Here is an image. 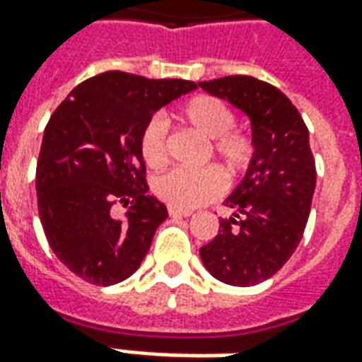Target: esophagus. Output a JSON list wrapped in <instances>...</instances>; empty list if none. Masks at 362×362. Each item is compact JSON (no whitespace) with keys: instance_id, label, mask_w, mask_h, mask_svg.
<instances>
[{"instance_id":"34e87169","label":"esophagus","mask_w":362,"mask_h":362,"mask_svg":"<svg viewBox=\"0 0 362 362\" xmlns=\"http://www.w3.org/2000/svg\"><path fill=\"white\" fill-rule=\"evenodd\" d=\"M168 215H170V217H189L192 211H189V209H176V207H168Z\"/></svg>"}]
</instances>
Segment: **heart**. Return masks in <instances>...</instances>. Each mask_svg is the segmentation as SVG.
Masks as SVG:
<instances>
[{"mask_svg": "<svg viewBox=\"0 0 362 362\" xmlns=\"http://www.w3.org/2000/svg\"><path fill=\"white\" fill-rule=\"evenodd\" d=\"M178 118L207 139L205 157L217 158L225 173L236 178L250 168L256 157V141L250 134L235 129L236 114L217 96L197 95L182 104ZM139 153L149 168H160L168 160V129L160 118H151L139 134ZM225 180L215 166L174 168L158 176L153 189L160 202L176 209H194L209 204L223 192Z\"/></svg>", "mask_w": 362, "mask_h": 362, "instance_id": "heart-1", "label": "heart"}]
</instances>
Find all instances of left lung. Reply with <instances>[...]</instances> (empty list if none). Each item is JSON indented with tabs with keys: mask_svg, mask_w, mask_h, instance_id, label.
Listing matches in <instances>:
<instances>
[{
	"mask_svg": "<svg viewBox=\"0 0 362 362\" xmlns=\"http://www.w3.org/2000/svg\"><path fill=\"white\" fill-rule=\"evenodd\" d=\"M199 87L248 114L256 141L248 173L225 202L235 213L219 221V233L199 248V256L213 277L252 287L279 272L304 235L316 188L308 127L277 87L250 75H228Z\"/></svg>",
	"mask_w": 362,
	"mask_h": 362,
	"instance_id": "left-lung-1",
	"label": "left lung"
}]
</instances>
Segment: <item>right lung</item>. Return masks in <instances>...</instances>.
I'll use <instances>...</instances> for the list:
<instances>
[{"instance_id":"1","label":"right lung","mask_w":362,"mask_h":362,"mask_svg":"<svg viewBox=\"0 0 362 362\" xmlns=\"http://www.w3.org/2000/svg\"><path fill=\"white\" fill-rule=\"evenodd\" d=\"M194 89L184 79L104 71L48 119L36 163L38 215L52 252L83 281L108 287L141 266L168 213L147 194L139 134L153 112ZM116 203L130 205L126 221L113 217Z\"/></svg>"}]
</instances>
